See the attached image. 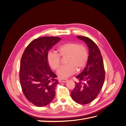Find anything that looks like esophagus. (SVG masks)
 Instances as JSON below:
<instances>
[{
    "label": "esophagus",
    "instance_id": "esophagus-1",
    "mask_svg": "<svg viewBox=\"0 0 126 126\" xmlns=\"http://www.w3.org/2000/svg\"><path fill=\"white\" fill-rule=\"evenodd\" d=\"M67 81V79H59V83L66 82Z\"/></svg>",
    "mask_w": 126,
    "mask_h": 126
}]
</instances>
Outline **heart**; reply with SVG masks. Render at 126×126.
Segmentation results:
<instances>
[{
    "label": "heart",
    "instance_id": "obj_1",
    "mask_svg": "<svg viewBox=\"0 0 126 126\" xmlns=\"http://www.w3.org/2000/svg\"><path fill=\"white\" fill-rule=\"evenodd\" d=\"M57 53L50 51L47 55V62L52 69L57 70L60 65L61 58L67 57L66 65L61 67L57 71L59 78L64 79L84 68L88 59V53L84 45L73 42L66 43L57 48Z\"/></svg>",
    "mask_w": 126,
    "mask_h": 126
}]
</instances>
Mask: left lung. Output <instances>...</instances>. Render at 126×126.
Segmentation results:
<instances>
[{
  "label": "left lung",
  "instance_id": "obj_1",
  "mask_svg": "<svg viewBox=\"0 0 126 126\" xmlns=\"http://www.w3.org/2000/svg\"><path fill=\"white\" fill-rule=\"evenodd\" d=\"M77 37L88 46L89 56L85 69L76 76L78 81L75 82L71 97L78 104L85 105L93 101L100 93L105 81V71L102 57L97 45L87 37Z\"/></svg>",
  "mask_w": 126,
  "mask_h": 126
}]
</instances>
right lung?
<instances>
[{"instance_id": "1", "label": "right lung", "mask_w": 126, "mask_h": 126, "mask_svg": "<svg viewBox=\"0 0 126 126\" xmlns=\"http://www.w3.org/2000/svg\"><path fill=\"white\" fill-rule=\"evenodd\" d=\"M61 40L57 37H41L33 40L22 54L19 79L23 93L37 107L49 104L55 96L58 81L47 62L50 49Z\"/></svg>"}]
</instances>
